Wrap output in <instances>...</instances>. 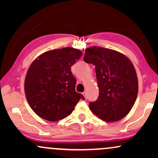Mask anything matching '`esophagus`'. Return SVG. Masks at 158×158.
I'll use <instances>...</instances> for the list:
<instances>
[{
  "label": "esophagus",
  "mask_w": 158,
  "mask_h": 158,
  "mask_svg": "<svg viewBox=\"0 0 158 158\" xmlns=\"http://www.w3.org/2000/svg\"><path fill=\"white\" fill-rule=\"evenodd\" d=\"M82 94H83V95H84V97H85V99H87V93H86V91L83 92Z\"/></svg>",
  "instance_id": "34e87169"
}]
</instances>
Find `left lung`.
I'll return each instance as SVG.
<instances>
[{"mask_svg":"<svg viewBox=\"0 0 158 158\" xmlns=\"http://www.w3.org/2000/svg\"><path fill=\"white\" fill-rule=\"evenodd\" d=\"M84 61L95 66L99 97L89 103L90 110L108 122L119 121L129 113L138 92V80L131 61L120 52L92 47Z\"/></svg>","mask_w":158,"mask_h":158,"instance_id":"obj_1","label":"left lung"}]
</instances>
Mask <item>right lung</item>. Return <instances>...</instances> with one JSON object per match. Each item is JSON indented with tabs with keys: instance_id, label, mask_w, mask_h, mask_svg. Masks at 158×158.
Here are the masks:
<instances>
[{
	"instance_id": "add662e5",
	"label": "right lung",
	"mask_w": 158,
	"mask_h": 158,
	"mask_svg": "<svg viewBox=\"0 0 158 158\" xmlns=\"http://www.w3.org/2000/svg\"><path fill=\"white\" fill-rule=\"evenodd\" d=\"M82 52L64 48L40 55L30 65L24 81L27 102L33 111L46 120L58 121L72 113L79 99L85 98L75 90L71 67Z\"/></svg>"
}]
</instances>
